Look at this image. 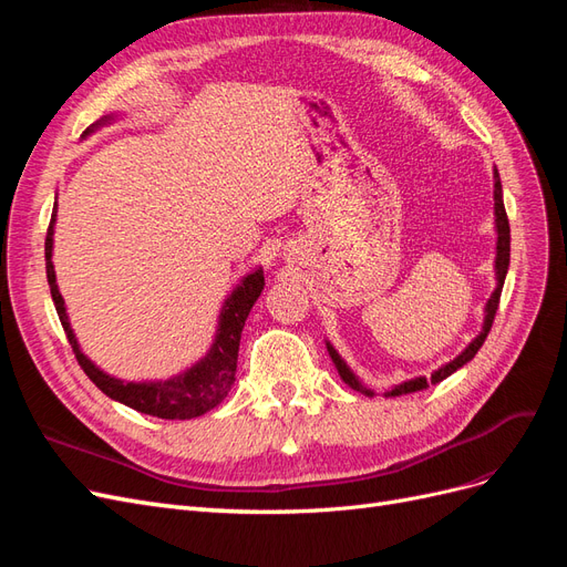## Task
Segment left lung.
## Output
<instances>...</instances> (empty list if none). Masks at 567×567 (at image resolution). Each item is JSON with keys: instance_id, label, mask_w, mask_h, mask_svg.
Segmentation results:
<instances>
[{"instance_id": "obj_1", "label": "left lung", "mask_w": 567, "mask_h": 567, "mask_svg": "<svg viewBox=\"0 0 567 567\" xmlns=\"http://www.w3.org/2000/svg\"><path fill=\"white\" fill-rule=\"evenodd\" d=\"M494 229H496V257H494V271H496V288L494 293L489 296L487 305H485V321H483V331H480L471 342L468 348L463 350L458 357H454L450 364H442L437 371L431 373V379H425V375H416V379L411 381H404L400 385H394L392 390L385 392V398H400V394H409V392H419V390H425L427 385H435L440 381L447 379V375H452L456 369H461L463 364H468L471 359L477 354V350L483 348V342L492 329V321H494V315L496 310H499V298H502V288H504V279H506V271H508V260H511V227H508V217H506V208H504V192H502V179H499V173H496L494 167ZM326 350H329L333 364L340 373V379L346 381L352 390L357 392H364L369 394V398H373V392L369 388L362 385V381L357 379V375L352 373V369L346 364V359H342L336 348L331 346L329 340H326Z\"/></svg>"}]
</instances>
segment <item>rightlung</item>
<instances>
[{
    "label": "right lung",
    "instance_id": "obj_1",
    "mask_svg": "<svg viewBox=\"0 0 567 567\" xmlns=\"http://www.w3.org/2000/svg\"><path fill=\"white\" fill-rule=\"evenodd\" d=\"M111 120H115V115H106V117L96 120L92 127L84 130L82 136H90L94 130L109 125ZM54 225H56V205H54V213H51L47 241H44L47 281H49V290H51V300H54V307H56V315H59L63 331L68 336V342H71L78 364L82 367L84 373L90 375V381L101 392L109 394L111 400L125 404L134 411H142V414L167 419V421H186V419L203 416L205 411L215 409L221 400H225L236 381L234 375H236L241 331H244L246 319L252 310L255 300L260 298L262 288H265L262 267H257L255 271L246 274L241 284L231 290V296H227L225 305H221L213 346H210L208 354L198 359L192 369H186L184 373L173 375V379H167V381H148V383L120 381V379H113V375H109L106 371H101L78 346V338H75V333L71 329V321H68V315H65L63 296L59 293L54 262H51V252H54Z\"/></svg>",
    "mask_w": 567,
    "mask_h": 567
}]
</instances>
